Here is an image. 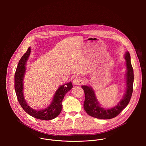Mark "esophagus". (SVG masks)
I'll list each match as a JSON object with an SVG mask.
<instances>
[{"label": "esophagus", "mask_w": 146, "mask_h": 146, "mask_svg": "<svg viewBox=\"0 0 146 146\" xmlns=\"http://www.w3.org/2000/svg\"><path fill=\"white\" fill-rule=\"evenodd\" d=\"M73 84H74L75 86H80L84 82V80L80 77H77L73 80Z\"/></svg>", "instance_id": "esophagus-1"}]
</instances>
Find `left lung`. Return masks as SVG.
<instances>
[{
  "mask_svg": "<svg viewBox=\"0 0 146 146\" xmlns=\"http://www.w3.org/2000/svg\"><path fill=\"white\" fill-rule=\"evenodd\" d=\"M124 58L126 62L127 69L125 92L116 106L109 109L102 107L97 99L94 89L90 86H81L85 94L84 109L89 115L99 119H111L118 115L128 105L133 92L134 75L131 62V56L128 51H126L124 54Z\"/></svg>",
  "mask_w": 146,
  "mask_h": 146,
  "instance_id": "1",
  "label": "left lung"
}]
</instances>
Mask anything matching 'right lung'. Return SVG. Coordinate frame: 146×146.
Instances as JSON below:
<instances>
[{"mask_svg":"<svg viewBox=\"0 0 146 146\" xmlns=\"http://www.w3.org/2000/svg\"><path fill=\"white\" fill-rule=\"evenodd\" d=\"M31 52V47L20 59L14 76V87L18 100L22 108L30 115L39 119L51 120L59 115L62 109V100L65 95L72 88L71 81L59 87L53 96L50 105L41 110L31 108L25 99L24 95V78L26 72V65Z\"/></svg>","mask_w":146,"mask_h":146,"instance_id":"add662e5","label":"right lung"}]
</instances>
